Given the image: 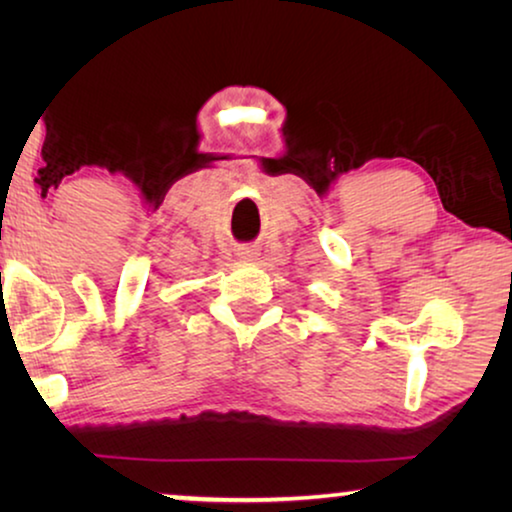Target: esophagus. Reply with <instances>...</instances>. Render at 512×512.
Masks as SVG:
<instances>
[{
    "label": "esophagus",
    "instance_id": "obj_1",
    "mask_svg": "<svg viewBox=\"0 0 512 512\" xmlns=\"http://www.w3.org/2000/svg\"><path fill=\"white\" fill-rule=\"evenodd\" d=\"M256 256H258V251L256 249H249V247H244V249H240L237 251V258H240V261H256Z\"/></svg>",
    "mask_w": 512,
    "mask_h": 512
}]
</instances>
